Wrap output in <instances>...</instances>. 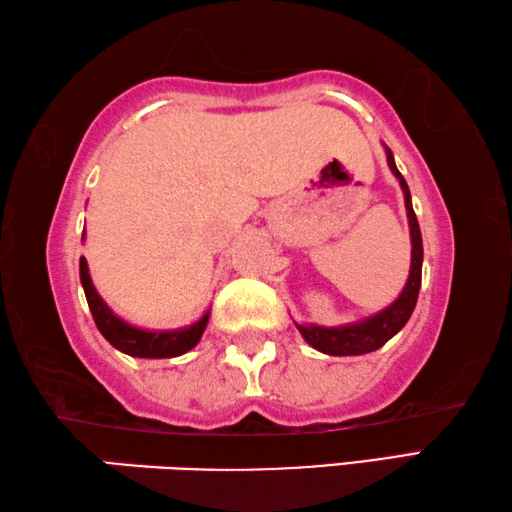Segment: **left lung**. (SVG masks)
<instances>
[{
    "label": "left lung",
    "mask_w": 512,
    "mask_h": 512,
    "mask_svg": "<svg viewBox=\"0 0 512 512\" xmlns=\"http://www.w3.org/2000/svg\"><path fill=\"white\" fill-rule=\"evenodd\" d=\"M387 161L391 173L398 177L402 186V193H405V206H407V218H409V233H411V270L405 290L400 292V297L380 312H375L373 317H366L362 321H355V324L346 326H301L297 324L299 333L303 339L317 351L326 355H364L378 351L389 339L400 333L402 328L411 317V312L416 308L418 301V290H420V279H423V238H420V227L414 213V206H411V193L405 182V177L400 175V170L393 161L391 150L387 148Z\"/></svg>",
    "instance_id": "1"
}]
</instances>
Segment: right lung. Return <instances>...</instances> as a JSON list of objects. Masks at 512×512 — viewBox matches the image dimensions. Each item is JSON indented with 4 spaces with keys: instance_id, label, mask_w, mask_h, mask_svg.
Masks as SVG:
<instances>
[{
    "instance_id": "obj_1",
    "label": "right lung",
    "mask_w": 512,
    "mask_h": 512,
    "mask_svg": "<svg viewBox=\"0 0 512 512\" xmlns=\"http://www.w3.org/2000/svg\"><path fill=\"white\" fill-rule=\"evenodd\" d=\"M80 283H83L96 328L101 330V335L116 348V351H121L125 355L146 357V360L184 355L186 351H191L193 346H197L206 324H209V312H204V317L200 321L179 330H143L137 326H130L128 321L116 317L114 312L107 308V303L98 297L94 283L89 279L85 256L80 258Z\"/></svg>"
}]
</instances>
